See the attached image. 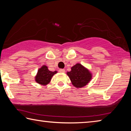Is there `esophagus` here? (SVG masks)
Listing matches in <instances>:
<instances>
[{
	"label": "esophagus",
	"mask_w": 131,
	"mask_h": 131,
	"mask_svg": "<svg viewBox=\"0 0 131 131\" xmlns=\"http://www.w3.org/2000/svg\"><path fill=\"white\" fill-rule=\"evenodd\" d=\"M59 72L60 73H65V70L63 69H61L59 70Z\"/></svg>",
	"instance_id": "34e87169"
}]
</instances>
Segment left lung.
<instances>
[{"label":"left lung","mask_w":131,"mask_h":131,"mask_svg":"<svg viewBox=\"0 0 131 131\" xmlns=\"http://www.w3.org/2000/svg\"><path fill=\"white\" fill-rule=\"evenodd\" d=\"M66 74L69 77L73 85L77 88H83L90 83L92 74L89 69L84 67L81 63H76L71 68L70 72Z\"/></svg>","instance_id":"left-lung-1"}]
</instances>
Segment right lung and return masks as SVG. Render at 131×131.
Masks as SVG:
<instances>
[{
	"label": "right lung",
	"mask_w": 131,
	"mask_h": 131,
	"mask_svg": "<svg viewBox=\"0 0 131 131\" xmlns=\"http://www.w3.org/2000/svg\"><path fill=\"white\" fill-rule=\"evenodd\" d=\"M57 71L51 72L48 70V67L46 65H43L37 70V74L35 77V80L36 83L41 85H46L49 84L52 76L57 73Z\"/></svg>",
	"instance_id": "add662e5"
}]
</instances>
